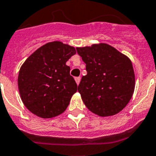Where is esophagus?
Returning <instances> with one entry per match:
<instances>
[{"instance_id": "esophagus-1", "label": "esophagus", "mask_w": 156, "mask_h": 156, "mask_svg": "<svg viewBox=\"0 0 156 156\" xmlns=\"http://www.w3.org/2000/svg\"><path fill=\"white\" fill-rule=\"evenodd\" d=\"M74 79H75V82H76L77 85H78V84L80 83V81H81V78H80V77H77V78H75Z\"/></svg>"}]
</instances>
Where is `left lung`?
I'll return each mask as SVG.
<instances>
[{
  "label": "left lung",
  "mask_w": 156,
  "mask_h": 156,
  "mask_svg": "<svg viewBox=\"0 0 156 156\" xmlns=\"http://www.w3.org/2000/svg\"><path fill=\"white\" fill-rule=\"evenodd\" d=\"M86 63L78 90L90 112L111 116L121 112L134 91V71L130 59L109 44L76 48Z\"/></svg>",
  "instance_id": "left-lung-1"
}]
</instances>
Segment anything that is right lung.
<instances>
[{
	"label": "right lung",
	"mask_w": 156,
	"mask_h": 156,
	"mask_svg": "<svg viewBox=\"0 0 156 156\" xmlns=\"http://www.w3.org/2000/svg\"><path fill=\"white\" fill-rule=\"evenodd\" d=\"M76 53L74 47L59 41L45 44L24 62L18 86L24 105L43 119L63 113L77 92V84L66 62Z\"/></svg>",
	"instance_id": "1"
}]
</instances>
